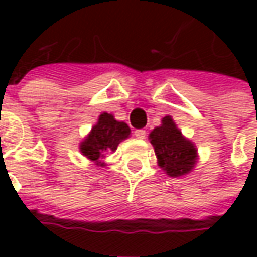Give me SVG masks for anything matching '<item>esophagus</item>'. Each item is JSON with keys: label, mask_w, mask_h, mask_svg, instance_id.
Segmentation results:
<instances>
[{"label": "esophagus", "mask_w": 257, "mask_h": 257, "mask_svg": "<svg viewBox=\"0 0 257 257\" xmlns=\"http://www.w3.org/2000/svg\"><path fill=\"white\" fill-rule=\"evenodd\" d=\"M146 130H142V128H139V130H136L134 132V136L137 137V139H146Z\"/></svg>", "instance_id": "obj_1"}]
</instances>
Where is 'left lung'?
I'll return each instance as SVG.
<instances>
[{"mask_svg": "<svg viewBox=\"0 0 257 257\" xmlns=\"http://www.w3.org/2000/svg\"><path fill=\"white\" fill-rule=\"evenodd\" d=\"M149 139L153 144L159 166L169 176L179 177L192 172L197 160V149L183 136L170 115L164 117L162 125L156 127Z\"/></svg>", "mask_w": 257, "mask_h": 257, "instance_id": "left-lung-1", "label": "left lung"}]
</instances>
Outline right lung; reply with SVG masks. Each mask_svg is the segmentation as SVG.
I'll return each instance as SVG.
<instances>
[{
	"label": "right lung",
	"instance_id": "1",
	"mask_svg": "<svg viewBox=\"0 0 257 257\" xmlns=\"http://www.w3.org/2000/svg\"><path fill=\"white\" fill-rule=\"evenodd\" d=\"M130 136V127L124 121H117L113 114H100L98 121L90 134L80 144V152L97 166H105L103 159L115 152L117 146Z\"/></svg>",
	"mask_w": 257,
	"mask_h": 257
}]
</instances>
